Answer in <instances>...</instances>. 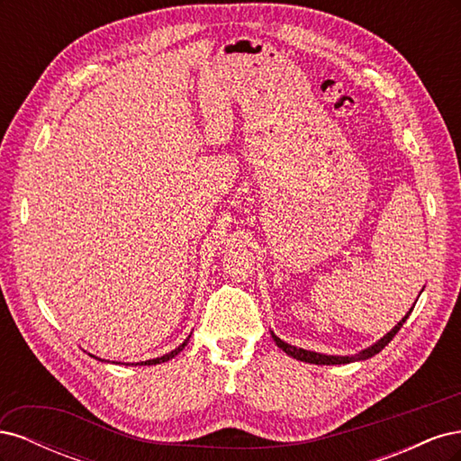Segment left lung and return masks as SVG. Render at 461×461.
<instances>
[{
	"instance_id": "obj_1",
	"label": "left lung",
	"mask_w": 461,
	"mask_h": 461,
	"mask_svg": "<svg viewBox=\"0 0 461 461\" xmlns=\"http://www.w3.org/2000/svg\"><path fill=\"white\" fill-rule=\"evenodd\" d=\"M423 288H425V286H423ZM421 292H423V290H421ZM420 296H421V294H420ZM415 302H417V300H415ZM411 312H413V305H411V310L402 317L400 323L394 325V329H390L383 339H379L375 344L367 346L366 350H359L357 354H352V356H329V354H319V352H313V350H303V348L292 346V344L281 340L273 330H271V337H273L275 344H276L278 348H281V350H283L285 354H288L290 357H294V359L305 361V364H315V366H344V364H352V361H364V359L373 357L375 354H379V352L383 350V348L396 337V332L402 329L403 323H406V319L410 317Z\"/></svg>"
}]
</instances>
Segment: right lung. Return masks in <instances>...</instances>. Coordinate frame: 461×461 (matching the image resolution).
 Segmentation results:
<instances>
[{"label": "right lung", "instance_id": "right-lung-1", "mask_svg": "<svg viewBox=\"0 0 461 461\" xmlns=\"http://www.w3.org/2000/svg\"><path fill=\"white\" fill-rule=\"evenodd\" d=\"M190 337H192V334H188V339H186L183 344H180L178 348H175V350H171L169 354H165V356H161V357H153V359H146V361H140V364H136V366H158V364H165V361L173 359L176 354H180V352L185 350V346L188 344ZM90 356H92V354H90ZM92 357H95V356H92ZM95 359H100V357H95ZM100 361H104V359H100ZM119 364H121V361H119ZM127 366H131V364H127ZM132 366H134V364H132Z\"/></svg>", "mask_w": 461, "mask_h": 461}]
</instances>
